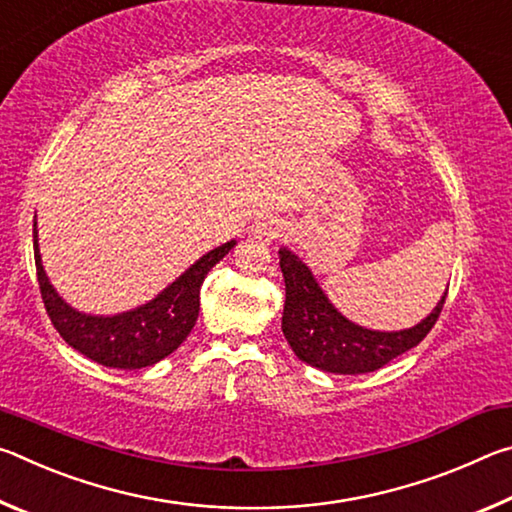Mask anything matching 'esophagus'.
<instances>
[{
    "instance_id": "esophagus-1",
    "label": "esophagus",
    "mask_w": 512,
    "mask_h": 512,
    "mask_svg": "<svg viewBox=\"0 0 512 512\" xmlns=\"http://www.w3.org/2000/svg\"><path fill=\"white\" fill-rule=\"evenodd\" d=\"M257 235H259V237H264V239L268 241V239H275L277 235H280V230H277L275 225H262V228L257 230Z\"/></svg>"
}]
</instances>
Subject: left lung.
I'll use <instances>...</instances> for the list:
<instances>
[{
  "label": "left lung",
  "instance_id": "left-lung-1",
  "mask_svg": "<svg viewBox=\"0 0 512 512\" xmlns=\"http://www.w3.org/2000/svg\"><path fill=\"white\" fill-rule=\"evenodd\" d=\"M280 268L287 284L282 332L300 361L336 375H361L386 366L418 345L431 332L445 298L422 320L404 332H372L350 323L320 291L309 268L287 248H280Z\"/></svg>",
  "mask_w": 512,
  "mask_h": 512
}]
</instances>
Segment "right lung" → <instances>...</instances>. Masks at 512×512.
<instances>
[{
  "mask_svg": "<svg viewBox=\"0 0 512 512\" xmlns=\"http://www.w3.org/2000/svg\"><path fill=\"white\" fill-rule=\"evenodd\" d=\"M235 241H228L210 250L198 262L187 268L171 287L164 289L158 298L146 302L144 307L119 316H85L67 305L49 284L45 268L40 262L38 230L33 223V255L40 296L54 323L56 332L76 352L108 368H146L169 357L183 343L196 325L198 307H201V284L214 264L230 253Z\"/></svg>",
  "mask_w": 512,
  "mask_h": 512,
  "instance_id": "obj_1",
  "label": "right lung"
}]
</instances>
